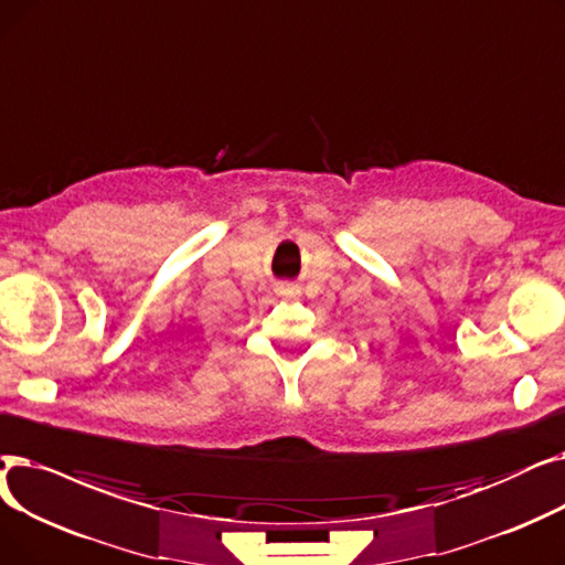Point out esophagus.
<instances>
[{
	"instance_id": "obj_1",
	"label": "esophagus",
	"mask_w": 565,
	"mask_h": 565,
	"mask_svg": "<svg viewBox=\"0 0 565 565\" xmlns=\"http://www.w3.org/2000/svg\"><path fill=\"white\" fill-rule=\"evenodd\" d=\"M294 291H297L294 285H280V294H294Z\"/></svg>"
}]
</instances>
